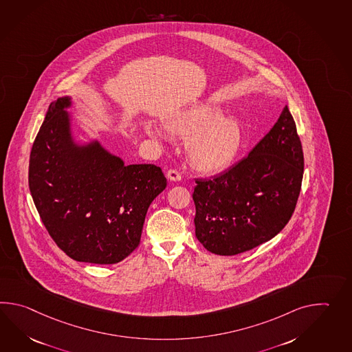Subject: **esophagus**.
Segmentation results:
<instances>
[{
	"label": "esophagus",
	"instance_id": "esophagus-1",
	"mask_svg": "<svg viewBox=\"0 0 352 352\" xmlns=\"http://www.w3.org/2000/svg\"><path fill=\"white\" fill-rule=\"evenodd\" d=\"M166 177H168V179H170L172 182H179L182 179V174L178 170H175V169L168 170Z\"/></svg>",
	"mask_w": 352,
	"mask_h": 352
}]
</instances>
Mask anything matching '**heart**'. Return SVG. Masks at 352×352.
I'll return each mask as SVG.
<instances>
[{
	"label": "heart",
	"mask_w": 352,
	"mask_h": 352,
	"mask_svg": "<svg viewBox=\"0 0 352 352\" xmlns=\"http://www.w3.org/2000/svg\"><path fill=\"white\" fill-rule=\"evenodd\" d=\"M169 133L188 139L187 153L192 165L202 172H219L227 168L237 155L243 142V129L239 120L222 116L219 106L195 103L180 109L165 121ZM153 138L160 133L146 126Z\"/></svg>",
	"instance_id": "obj_1"
}]
</instances>
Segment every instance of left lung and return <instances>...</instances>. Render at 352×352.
Instances as JSON below:
<instances>
[{
    "instance_id": "1",
    "label": "left lung",
    "mask_w": 352,
    "mask_h": 352,
    "mask_svg": "<svg viewBox=\"0 0 352 352\" xmlns=\"http://www.w3.org/2000/svg\"><path fill=\"white\" fill-rule=\"evenodd\" d=\"M305 159L288 106L249 155L213 179L195 180V236L216 255H236L272 240L289 222Z\"/></svg>"
}]
</instances>
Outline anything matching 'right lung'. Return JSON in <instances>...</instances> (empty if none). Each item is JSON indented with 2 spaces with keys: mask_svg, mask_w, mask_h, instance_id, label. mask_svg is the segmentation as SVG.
Masks as SVG:
<instances>
[{
  "mask_svg": "<svg viewBox=\"0 0 352 352\" xmlns=\"http://www.w3.org/2000/svg\"><path fill=\"white\" fill-rule=\"evenodd\" d=\"M71 107V96L49 106L32 144L29 188L47 232L69 258L116 264L139 246L166 178L157 165H125L98 140H76Z\"/></svg>",
  "mask_w": 352,
  "mask_h": 352,
  "instance_id": "add662e5",
  "label": "right lung"
}]
</instances>
